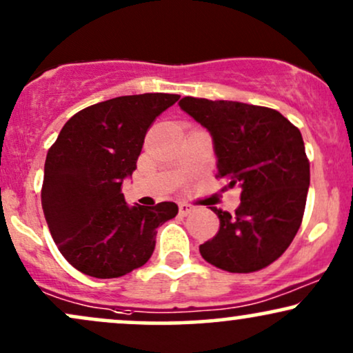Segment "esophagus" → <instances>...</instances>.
Segmentation results:
<instances>
[{
	"label": "esophagus",
	"mask_w": 353,
	"mask_h": 353,
	"mask_svg": "<svg viewBox=\"0 0 353 353\" xmlns=\"http://www.w3.org/2000/svg\"><path fill=\"white\" fill-rule=\"evenodd\" d=\"M192 212V207L189 203H179V214L181 215H189Z\"/></svg>",
	"instance_id": "obj_1"
}]
</instances>
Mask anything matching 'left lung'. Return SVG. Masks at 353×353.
<instances>
[{
  "label": "left lung",
  "instance_id": "1",
  "mask_svg": "<svg viewBox=\"0 0 353 353\" xmlns=\"http://www.w3.org/2000/svg\"><path fill=\"white\" fill-rule=\"evenodd\" d=\"M181 110L209 131L217 177L241 189L235 214L214 209L219 233L199 246L230 273H252L278 260L303 222L309 161L301 131L273 108L184 97Z\"/></svg>",
  "mask_w": 353,
  "mask_h": 353
}]
</instances>
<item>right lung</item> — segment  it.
<instances>
[{
	"mask_svg": "<svg viewBox=\"0 0 353 353\" xmlns=\"http://www.w3.org/2000/svg\"><path fill=\"white\" fill-rule=\"evenodd\" d=\"M179 95L143 93L100 101L63 125L48 152L41 201L59 252L93 278H120L143 266L156 228L177 215L174 202L130 207L121 194L151 123Z\"/></svg>",
	"mask_w": 353,
	"mask_h": 353,
	"instance_id": "obj_1",
	"label": "right lung"
}]
</instances>
